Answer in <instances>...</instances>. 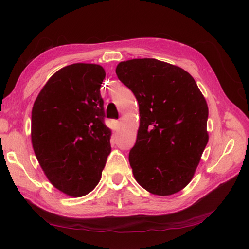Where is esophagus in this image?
<instances>
[{
  "label": "esophagus",
  "instance_id": "34e87169",
  "mask_svg": "<svg viewBox=\"0 0 249 249\" xmlns=\"http://www.w3.org/2000/svg\"><path fill=\"white\" fill-rule=\"evenodd\" d=\"M114 129H115V131H119V129H120V122H119V120H115V122H114Z\"/></svg>",
  "mask_w": 249,
  "mask_h": 249
}]
</instances>
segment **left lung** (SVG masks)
<instances>
[{"label":"left lung","instance_id":"1","mask_svg":"<svg viewBox=\"0 0 249 249\" xmlns=\"http://www.w3.org/2000/svg\"><path fill=\"white\" fill-rule=\"evenodd\" d=\"M116 74L139 104L137 140L129 155L137 183L167 196L189 184L209 141V109L189 72L157 59H132Z\"/></svg>","mask_w":249,"mask_h":249}]
</instances>
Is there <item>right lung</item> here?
I'll use <instances>...</instances> for the list:
<instances>
[{
  "mask_svg": "<svg viewBox=\"0 0 249 249\" xmlns=\"http://www.w3.org/2000/svg\"><path fill=\"white\" fill-rule=\"evenodd\" d=\"M105 77L99 64L67 65L48 80L33 105L35 156L51 184L71 197L94 189L111 153L100 92Z\"/></svg>",
  "mask_w": 249,
  "mask_h": 249,
  "instance_id": "obj_1",
  "label": "right lung"
}]
</instances>
